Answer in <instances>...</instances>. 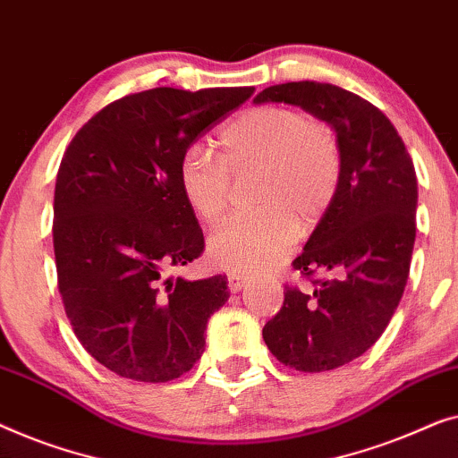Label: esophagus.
I'll return each mask as SVG.
<instances>
[{
	"mask_svg": "<svg viewBox=\"0 0 458 458\" xmlns=\"http://www.w3.org/2000/svg\"><path fill=\"white\" fill-rule=\"evenodd\" d=\"M244 284H247V278H244L242 274H238V272H230L228 274V288H230V293H241L242 288H244Z\"/></svg>",
	"mask_w": 458,
	"mask_h": 458,
	"instance_id": "esophagus-1",
	"label": "esophagus"
}]
</instances>
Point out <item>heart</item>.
<instances>
[{
    "label": "heart",
    "mask_w": 458,
    "mask_h": 458,
    "mask_svg": "<svg viewBox=\"0 0 458 458\" xmlns=\"http://www.w3.org/2000/svg\"><path fill=\"white\" fill-rule=\"evenodd\" d=\"M220 157L191 145L178 162V186L205 226H217L230 205V174L259 172V214L230 222L209 238L217 266L263 272L291 247L296 226L313 228L330 208L343 174L338 140L324 122L299 109L250 107L217 134Z\"/></svg>",
    "instance_id": "obj_1"
}]
</instances>
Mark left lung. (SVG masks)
Masks as SVG:
<instances>
[{
  "instance_id": "obj_1",
  "label": "left lung",
  "mask_w": 458,
  "mask_h": 458,
  "mask_svg": "<svg viewBox=\"0 0 458 458\" xmlns=\"http://www.w3.org/2000/svg\"><path fill=\"white\" fill-rule=\"evenodd\" d=\"M253 101L299 106L336 132L338 191L293 261L307 278H327L311 280V293L286 286L282 309L263 327L280 363L307 373L336 369L377 343L403 299L415 244L413 159L376 106L336 85L286 82Z\"/></svg>"
}]
</instances>
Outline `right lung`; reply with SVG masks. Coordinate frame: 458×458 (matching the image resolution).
Wrapping results in <instances>:
<instances>
[{"label":"right lung","mask_w":458,"mask_h":458,"mask_svg":"<svg viewBox=\"0 0 458 458\" xmlns=\"http://www.w3.org/2000/svg\"><path fill=\"white\" fill-rule=\"evenodd\" d=\"M253 91L126 95L95 114L64 153L54 197L57 288L85 351L122 377L170 382L203 355L208 319L230 293L226 276H165L205 249L178 162Z\"/></svg>","instance_id":"obj_1"}]
</instances>
